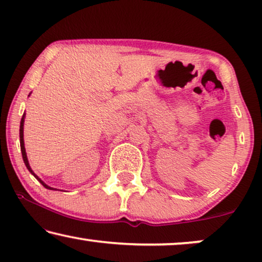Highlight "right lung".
Masks as SVG:
<instances>
[{"label": "right lung", "mask_w": 262, "mask_h": 262, "mask_svg": "<svg viewBox=\"0 0 262 262\" xmlns=\"http://www.w3.org/2000/svg\"><path fill=\"white\" fill-rule=\"evenodd\" d=\"M25 114L23 116V119H21V123H20V146H21V152H23V159H24V162H25V164H26V167H27V169L31 171L32 174L34 175L35 178L38 179V181H40V184L44 186L45 188H48V189H53V188H51V187H49L48 185H45L44 182H42L40 179H39L37 175H35L34 173H33V170L31 169V167H30V163H28V160H27V155H26V150H25V143H24V121H25Z\"/></svg>", "instance_id": "1"}]
</instances>
